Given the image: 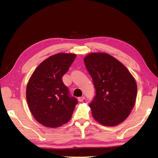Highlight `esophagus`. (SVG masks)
<instances>
[{
  "label": "esophagus",
  "mask_w": 158,
  "mask_h": 158,
  "mask_svg": "<svg viewBox=\"0 0 158 158\" xmlns=\"http://www.w3.org/2000/svg\"><path fill=\"white\" fill-rule=\"evenodd\" d=\"M84 99H85V98L84 97V96H81V97L78 98V100H79V102H82V101H84Z\"/></svg>",
  "instance_id": "1"
}]
</instances>
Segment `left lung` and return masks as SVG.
Here are the masks:
<instances>
[{
    "label": "left lung",
    "mask_w": 158,
    "mask_h": 158,
    "mask_svg": "<svg viewBox=\"0 0 158 158\" xmlns=\"http://www.w3.org/2000/svg\"><path fill=\"white\" fill-rule=\"evenodd\" d=\"M84 60L95 89V97L89 104L93 118L105 126L120 124L135 104V79L120 61L108 53H90Z\"/></svg>",
    "instance_id": "left-lung-1"
}]
</instances>
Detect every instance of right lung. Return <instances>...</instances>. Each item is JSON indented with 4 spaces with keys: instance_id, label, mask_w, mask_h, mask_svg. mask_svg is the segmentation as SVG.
Instances as JSON below:
<instances>
[{
    "instance_id": "right-lung-1",
    "label": "right lung",
    "mask_w": 158,
    "mask_h": 158,
    "mask_svg": "<svg viewBox=\"0 0 158 158\" xmlns=\"http://www.w3.org/2000/svg\"><path fill=\"white\" fill-rule=\"evenodd\" d=\"M77 56L59 53L42 62L33 72L26 88V100L37 122L48 127H58L70 120L78 103L69 94L62 77Z\"/></svg>"
}]
</instances>
